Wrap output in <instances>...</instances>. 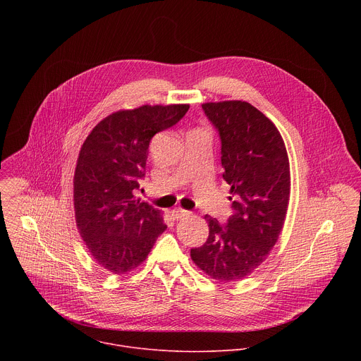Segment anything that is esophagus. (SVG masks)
Listing matches in <instances>:
<instances>
[{"instance_id": "34e87169", "label": "esophagus", "mask_w": 361, "mask_h": 361, "mask_svg": "<svg viewBox=\"0 0 361 361\" xmlns=\"http://www.w3.org/2000/svg\"><path fill=\"white\" fill-rule=\"evenodd\" d=\"M171 214H173V217L176 219V220H181V219H185V217H190L191 216V213L190 212H187V210H184V209H174L173 212H171Z\"/></svg>"}]
</instances>
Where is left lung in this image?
<instances>
[{"instance_id": "left-lung-1", "label": "left lung", "mask_w": 361, "mask_h": 361, "mask_svg": "<svg viewBox=\"0 0 361 361\" xmlns=\"http://www.w3.org/2000/svg\"><path fill=\"white\" fill-rule=\"evenodd\" d=\"M202 110L220 131L223 177L235 213L227 226L205 216L209 238L190 255L212 279L237 281L266 262L283 230L291 188L288 154L274 123L250 102H204Z\"/></svg>"}]
</instances>
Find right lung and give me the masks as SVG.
Here are the masks:
<instances>
[{
	"instance_id": "add662e5",
	"label": "right lung",
	"mask_w": 361,
	"mask_h": 361,
	"mask_svg": "<svg viewBox=\"0 0 361 361\" xmlns=\"http://www.w3.org/2000/svg\"><path fill=\"white\" fill-rule=\"evenodd\" d=\"M188 104L141 106L102 118L81 145L74 173L75 223L92 259L113 274L145 262L166 231L161 210L135 198L154 134L177 124Z\"/></svg>"
}]
</instances>
